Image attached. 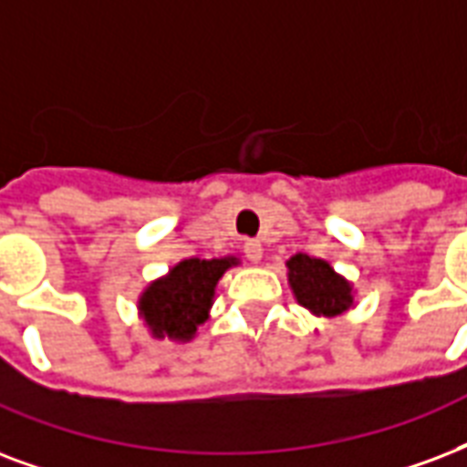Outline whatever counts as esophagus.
I'll return each instance as SVG.
<instances>
[{
    "instance_id": "34e87169",
    "label": "esophagus",
    "mask_w": 467,
    "mask_h": 467,
    "mask_svg": "<svg viewBox=\"0 0 467 467\" xmlns=\"http://www.w3.org/2000/svg\"><path fill=\"white\" fill-rule=\"evenodd\" d=\"M242 249H244V257H247L249 262H254V265H257L259 259H262V254H265V249H262V244H259L257 240H247L242 244Z\"/></svg>"
}]
</instances>
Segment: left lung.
<instances>
[{"instance_id": "obj_1", "label": "left lung", "mask_w": 467, "mask_h": 467, "mask_svg": "<svg viewBox=\"0 0 467 467\" xmlns=\"http://www.w3.org/2000/svg\"><path fill=\"white\" fill-rule=\"evenodd\" d=\"M286 266L296 301L316 316H340L352 306L350 284L337 276L328 262L308 254H294Z\"/></svg>"}]
</instances>
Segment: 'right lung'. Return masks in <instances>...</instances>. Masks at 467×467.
I'll use <instances>...</instances> for the list:
<instances>
[{"label": "right lung", "mask_w": 467, "mask_h": 467, "mask_svg": "<svg viewBox=\"0 0 467 467\" xmlns=\"http://www.w3.org/2000/svg\"><path fill=\"white\" fill-rule=\"evenodd\" d=\"M234 265V257L183 259L163 279L154 281L139 298V311L154 337L191 340L208 318L215 284Z\"/></svg>", "instance_id": "obj_1"}]
</instances>
